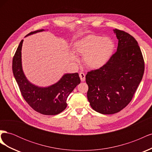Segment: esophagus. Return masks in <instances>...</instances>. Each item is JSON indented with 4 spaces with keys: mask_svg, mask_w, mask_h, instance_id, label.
Listing matches in <instances>:
<instances>
[{
    "mask_svg": "<svg viewBox=\"0 0 152 152\" xmlns=\"http://www.w3.org/2000/svg\"><path fill=\"white\" fill-rule=\"evenodd\" d=\"M79 77L80 78V80L82 82H84L86 79V75L84 74V73L83 72H80L79 73Z\"/></svg>",
    "mask_w": 152,
    "mask_h": 152,
    "instance_id": "esophagus-1",
    "label": "esophagus"
}]
</instances>
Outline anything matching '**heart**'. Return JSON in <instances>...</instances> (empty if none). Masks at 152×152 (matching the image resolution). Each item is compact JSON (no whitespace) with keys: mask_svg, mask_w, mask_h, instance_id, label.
<instances>
[{"mask_svg":"<svg viewBox=\"0 0 152 152\" xmlns=\"http://www.w3.org/2000/svg\"><path fill=\"white\" fill-rule=\"evenodd\" d=\"M115 45L108 37L90 35L79 40L74 44L75 51L83 55L82 60L88 68L96 69L103 66L112 56ZM70 58L77 62L78 58L71 53Z\"/></svg>","mask_w":152,"mask_h":152,"instance_id":"heart-1","label":"heart"}]
</instances>
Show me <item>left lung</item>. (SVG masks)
Segmentation results:
<instances>
[{"label": "left lung", "mask_w": 152, "mask_h": 152, "mask_svg": "<svg viewBox=\"0 0 152 152\" xmlns=\"http://www.w3.org/2000/svg\"><path fill=\"white\" fill-rule=\"evenodd\" d=\"M113 31L118 40L116 53L105 65L86 76L91 107L108 115L120 112L131 102L145 70L143 57L136 39L124 31Z\"/></svg>", "instance_id": "8db88e82"}]
</instances>
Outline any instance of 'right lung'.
<instances>
[{
  "label": "right lung",
  "instance_id": "right-lung-1",
  "mask_svg": "<svg viewBox=\"0 0 152 152\" xmlns=\"http://www.w3.org/2000/svg\"><path fill=\"white\" fill-rule=\"evenodd\" d=\"M44 31H31L25 37ZM22 40L12 59V72L25 100L35 111L46 115L62 112L67 107L66 100L75 87L80 83L79 73H66L56 83L46 87L37 86L28 80L21 63Z\"/></svg>",
  "mask_w": 152,
  "mask_h": 152
}]
</instances>
